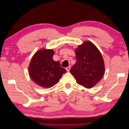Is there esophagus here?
Instances as JSON below:
<instances>
[{
  "instance_id": "esophagus-1",
  "label": "esophagus",
  "mask_w": 129,
  "mask_h": 129,
  "mask_svg": "<svg viewBox=\"0 0 129 129\" xmlns=\"http://www.w3.org/2000/svg\"><path fill=\"white\" fill-rule=\"evenodd\" d=\"M66 71H67V72H69L70 71V69H71V67H70V66H69V67L66 68Z\"/></svg>"
}]
</instances>
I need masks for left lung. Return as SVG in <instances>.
I'll return each mask as SVG.
<instances>
[{"mask_svg": "<svg viewBox=\"0 0 129 129\" xmlns=\"http://www.w3.org/2000/svg\"><path fill=\"white\" fill-rule=\"evenodd\" d=\"M76 62L71 73L77 83L87 89L93 87L102 79L105 72L102 54L92 42L85 41L75 49Z\"/></svg>", "mask_w": 129, "mask_h": 129, "instance_id": "8db88e82", "label": "left lung"}]
</instances>
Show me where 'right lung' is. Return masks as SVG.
Masks as SVG:
<instances>
[{"label":"right lung","instance_id":"right-lung-1","mask_svg":"<svg viewBox=\"0 0 129 129\" xmlns=\"http://www.w3.org/2000/svg\"><path fill=\"white\" fill-rule=\"evenodd\" d=\"M53 49L41 48L34 54L28 66L30 79L38 85L49 88L60 81L66 70L53 58Z\"/></svg>","mask_w":129,"mask_h":129}]
</instances>
